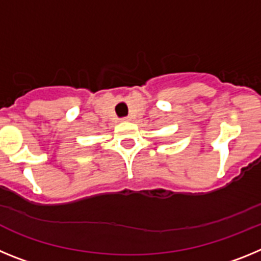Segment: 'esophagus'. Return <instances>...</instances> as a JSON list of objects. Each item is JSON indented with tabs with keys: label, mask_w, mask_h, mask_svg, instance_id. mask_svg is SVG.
<instances>
[{
	"label": "esophagus",
	"mask_w": 261,
	"mask_h": 261,
	"mask_svg": "<svg viewBox=\"0 0 261 261\" xmlns=\"http://www.w3.org/2000/svg\"><path fill=\"white\" fill-rule=\"evenodd\" d=\"M123 121H130V117H129V116L124 117V119H123Z\"/></svg>",
	"instance_id": "1"
}]
</instances>
